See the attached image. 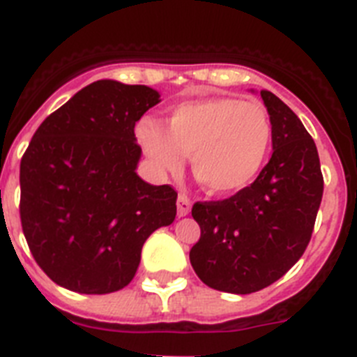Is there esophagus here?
Returning <instances> with one entry per match:
<instances>
[{"label":"esophagus","instance_id":"obj_1","mask_svg":"<svg viewBox=\"0 0 357 357\" xmlns=\"http://www.w3.org/2000/svg\"><path fill=\"white\" fill-rule=\"evenodd\" d=\"M189 211H191V200L188 198V195L181 193L176 198V213H178V216H185V214H189Z\"/></svg>","mask_w":357,"mask_h":357}]
</instances>
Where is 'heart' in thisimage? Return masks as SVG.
<instances>
[{"label": "heart", "mask_w": 357, "mask_h": 357, "mask_svg": "<svg viewBox=\"0 0 357 357\" xmlns=\"http://www.w3.org/2000/svg\"><path fill=\"white\" fill-rule=\"evenodd\" d=\"M137 139L159 168L176 172L189 155L195 178L209 193L232 195L259 175L272 144V119L261 103L204 98L175 107L166 130L143 121Z\"/></svg>", "instance_id": "1"}]
</instances>
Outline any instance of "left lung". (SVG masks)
<instances>
[{
    "label": "left lung",
    "instance_id": "1",
    "mask_svg": "<svg viewBox=\"0 0 357 357\" xmlns=\"http://www.w3.org/2000/svg\"><path fill=\"white\" fill-rule=\"evenodd\" d=\"M272 119V159L234 197L197 202L200 239L189 252L204 284L218 291H259L301 259L313 234L324 195L317 144L298 116L261 91Z\"/></svg>",
    "mask_w": 357,
    "mask_h": 357
}]
</instances>
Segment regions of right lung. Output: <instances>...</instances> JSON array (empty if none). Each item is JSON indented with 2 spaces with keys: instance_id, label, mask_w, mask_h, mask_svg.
Returning a JSON list of instances; mask_svg holds the SVG:
<instances>
[{
  "instance_id": "1",
  "label": "right lung",
  "mask_w": 357,
  "mask_h": 357,
  "mask_svg": "<svg viewBox=\"0 0 357 357\" xmlns=\"http://www.w3.org/2000/svg\"><path fill=\"white\" fill-rule=\"evenodd\" d=\"M159 102L146 85L98 80L31 137L19 172L21 225L33 259L62 288L85 295L125 288L144 241L175 220V189L135 173V121Z\"/></svg>"
}]
</instances>
